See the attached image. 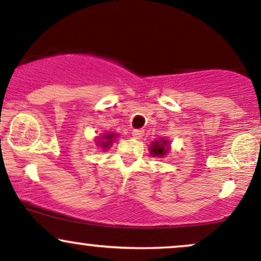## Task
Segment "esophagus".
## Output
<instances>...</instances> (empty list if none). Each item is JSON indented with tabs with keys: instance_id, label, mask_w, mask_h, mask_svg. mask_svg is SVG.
<instances>
[{
	"instance_id": "obj_1",
	"label": "esophagus",
	"mask_w": 261,
	"mask_h": 261,
	"mask_svg": "<svg viewBox=\"0 0 261 261\" xmlns=\"http://www.w3.org/2000/svg\"><path fill=\"white\" fill-rule=\"evenodd\" d=\"M133 136L135 137V139H142L143 130H140V128H134V130H133Z\"/></svg>"
}]
</instances>
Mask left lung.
Segmentation results:
<instances>
[{
	"instance_id": "8db88e82",
	"label": "left lung",
	"mask_w": 261,
	"mask_h": 261,
	"mask_svg": "<svg viewBox=\"0 0 261 261\" xmlns=\"http://www.w3.org/2000/svg\"><path fill=\"white\" fill-rule=\"evenodd\" d=\"M148 149L151 152V155H153V157H164L169 151V141L164 139L153 141Z\"/></svg>"
}]
</instances>
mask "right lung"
Masks as SVG:
<instances>
[{
    "mask_svg": "<svg viewBox=\"0 0 261 261\" xmlns=\"http://www.w3.org/2000/svg\"><path fill=\"white\" fill-rule=\"evenodd\" d=\"M115 137H118V135L116 134H113V133H109V134H106L103 135V136H100V139L97 140V145L101 147L103 149L106 148H109L110 145H112V142L114 141Z\"/></svg>",
    "mask_w": 261,
    "mask_h": 261,
    "instance_id": "add662e5",
    "label": "right lung"
}]
</instances>
